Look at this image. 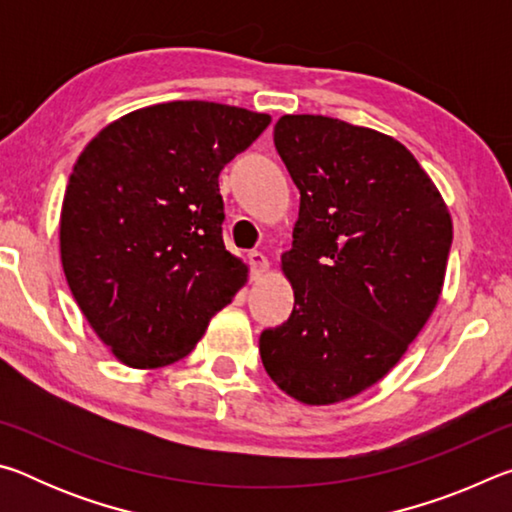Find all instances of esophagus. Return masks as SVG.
<instances>
[{"instance_id": "obj_1", "label": "esophagus", "mask_w": 512, "mask_h": 512, "mask_svg": "<svg viewBox=\"0 0 512 512\" xmlns=\"http://www.w3.org/2000/svg\"><path fill=\"white\" fill-rule=\"evenodd\" d=\"M248 264H250V280H259V277L266 273L268 259L259 253V250H253V253H248Z\"/></svg>"}]
</instances>
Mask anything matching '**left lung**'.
<instances>
[{"label": "left lung", "instance_id": "8db88e82", "mask_svg": "<svg viewBox=\"0 0 512 512\" xmlns=\"http://www.w3.org/2000/svg\"><path fill=\"white\" fill-rule=\"evenodd\" d=\"M275 149L300 189L282 268L293 311L259 336L284 393L334 404L386 375L420 334L443 289L452 219L411 151L372 128L284 115Z\"/></svg>", "mask_w": 512, "mask_h": 512}]
</instances>
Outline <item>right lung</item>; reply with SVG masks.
Here are the masks:
<instances>
[{
	"instance_id": "obj_1",
	"label": "right lung",
	"mask_w": 512,
	"mask_h": 512,
	"mask_svg": "<svg viewBox=\"0 0 512 512\" xmlns=\"http://www.w3.org/2000/svg\"><path fill=\"white\" fill-rule=\"evenodd\" d=\"M271 117L171 101L112 121L74 164L60 214L69 289L99 339L133 368L187 357L244 287L223 244L219 173Z\"/></svg>"
}]
</instances>
